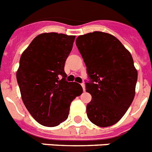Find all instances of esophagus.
Segmentation results:
<instances>
[{
  "mask_svg": "<svg viewBox=\"0 0 152 152\" xmlns=\"http://www.w3.org/2000/svg\"><path fill=\"white\" fill-rule=\"evenodd\" d=\"M81 86H82V88H83V91H85V85L84 83L81 84Z\"/></svg>",
  "mask_w": 152,
  "mask_h": 152,
  "instance_id": "esophagus-1",
  "label": "esophagus"
}]
</instances>
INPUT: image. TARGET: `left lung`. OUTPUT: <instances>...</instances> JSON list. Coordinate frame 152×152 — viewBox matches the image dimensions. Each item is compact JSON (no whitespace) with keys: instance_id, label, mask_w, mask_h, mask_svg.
Returning <instances> with one entry per match:
<instances>
[{"instance_id":"left-lung-1","label":"left lung","mask_w":152,"mask_h":152,"mask_svg":"<svg viewBox=\"0 0 152 152\" xmlns=\"http://www.w3.org/2000/svg\"><path fill=\"white\" fill-rule=\"evenodd\" d=\"M76 45L91 78L86 91L91 100L86 106L92 124L101 127L116 124L132 103L137 71L132 56L111 34L93 32L79 36Z\"/></svg>"}]
</instances>
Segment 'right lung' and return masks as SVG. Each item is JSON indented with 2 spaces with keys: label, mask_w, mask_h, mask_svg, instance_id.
I'll use <instances>...</instances> for the list:
<instances>
[{
  "label": "right lung",
  "mask_w": 152,
  "mask_h": 152,
  "mask_svg": "<svg viewBox=\"0 0 152 152\" xmlns=\"http://www.w3.org/2000/svg\"><path fill=\"white\" fill-rule=\"evenodd\" d=\"M75 36L45 32L34 39L22 53L16 77L22 99L35 120L53 127L68 117L71 102L83 89L65 80L64 64Z\"/></svg>",
  "instance_id": "add662e5"
}]
</instances>
